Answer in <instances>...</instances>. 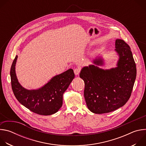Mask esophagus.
<instances>
[{"label":"esophagus","instance_id":"1","mask_svg":"<svg viewBox=\"0 0 146 146\" xmlns=\"http://www.w3.org/2000/svg\"><path fill=\"white\" fill-rule=\"evenodd\" d=\"M74 74L75 75H78L80 72V68H76L74 70Z\"/></svg>","mask_w":146,"mask_h":146}]
</instances>
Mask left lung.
Here are the masks:
<instances>
[{
	"label": "left lung",
	"instance_id": "left-lung-1",
	"mask_svg": "<svg viewBox=\"0 0 146 146\" xmlns=\"http://www.w3.org/2000/svg\"><path fill=\"white\" fill-rule=\"evenodd\" d=\"M118 55L117 67L103 69L102 56L94 65L82 68L80 77L84 81V95L88 109L95 114L110 113L123 106L129 100L136 77V67L130 47L123 40H115Z\"/></svg>",
	"mask_w": 146,
	"mask_h": 146
}]
</instances>
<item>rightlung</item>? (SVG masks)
<instances>
[{"label": "right lung", "instance_id": "1", "mask_svg": "<svg viewBox=\"0 0 146 146\" xmlns=\"http://www.w3.org/2000/svg\"><path fill=\"white\" fill-rule=\"evenodd\" d=\"M18 56L14 59L10 70L11 87L18 101L31 111L43 115L56 113L62 106L63 95L74 78L73 69H69L53 77L43 87L27 90L19 84L15 73Z\"/></svg>", "mask_w": 146, "mask_h": 146}]
</instances>
